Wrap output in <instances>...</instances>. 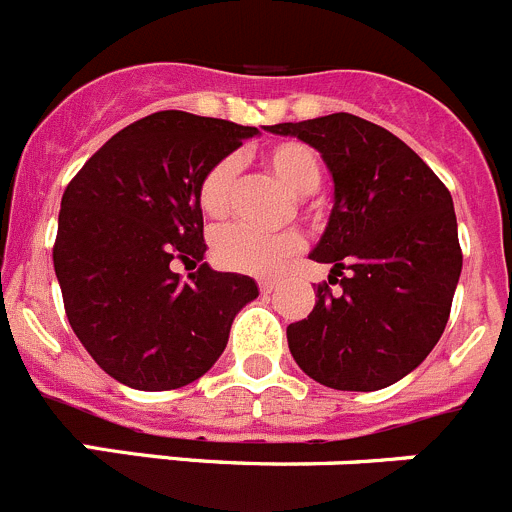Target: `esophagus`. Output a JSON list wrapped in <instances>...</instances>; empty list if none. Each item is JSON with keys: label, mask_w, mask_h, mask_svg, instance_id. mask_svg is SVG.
<instances>
[{"label": "esophagus", "mask_w": 512, "mask_h": 512, "mask_svg": "<svg viewBox=\"0 0 512 512\" xmlns=\"http://www.w3.org/2000/svg\"><path fill=\"white\" fill-rule=\"evenodd\" d=\"M275 285H278V283H275V280H260V290H262V293H273Z\"/></svg>", "instance_id": "34e87169"}]
</instances>
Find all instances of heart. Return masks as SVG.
<instances>
[{"instance_id":"1","label":"heart","mask_w":512,"mask_h":512,"mask_svg":"<svg viewBox=\"0 0 512 512\" xmlns=\"http://www.w3.org/2000/svg\"><path fill=\"white\" fill-rule=\"evenodd\" d=\"M262 160L293 196H308L321 186V176H324L321 158L306 142H275L262 153ZM237 176L239 160L234 155L219 158L206 170L199 186V204L204 214L219 219L232 209ZM301 247V234L290 232V229L278 234H262L234 224V227H224L214 234L211 252L219 265L234 270V273L270 275L280 270L290 257L298 255Z\"/></svg>"}]
</instances>
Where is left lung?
<instances>
[{"label": "left lung", "mask_w": 512, "mask_h": 512, "mask_svg": "<svg viewBox=\"0 0 512 512\" xmlns=\"http://www.w3.org/2000/svg\"><path fill=\"white\" fill-rule=\"evenodd\" d=\"M270 132L319 150L334 181L329 224L308 257L342 275V296L316 288L313 311L288 326L290 354L326 388H388L421 365L449 321L462 273L451 193L403 140L354 114Z\"/></svg>", "instance_id": "left-lung-1"}]
</instances>
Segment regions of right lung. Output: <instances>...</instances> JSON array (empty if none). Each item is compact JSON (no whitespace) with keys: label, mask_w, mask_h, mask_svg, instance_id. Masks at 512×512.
Here are the masks:
<instances>
[{"label":"right lung","mask_w":512,"mask_h":512,"mask_svg":"<svg viewBox=\"0 0 512 512\" xmlns=\"http://www.w3.org/2000/svg\"><path fill=\"white\" fill-rule=\"evenodd\" d=\"M257 127L158 112L124 127L68 183L53 247L71 329L101 370L135 390L199 380L257 298L250 275L204 262L199 186ZM201 261L183 281L172 262Z\"/></svg>","instance_id":"1"}]
</instances>
